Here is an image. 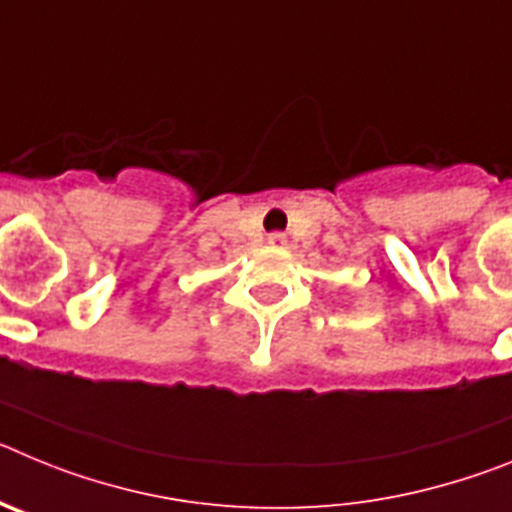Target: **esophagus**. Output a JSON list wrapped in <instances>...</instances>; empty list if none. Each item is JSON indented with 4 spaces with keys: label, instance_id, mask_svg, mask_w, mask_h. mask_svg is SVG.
I'll list each match as a JSON object with an SVG mask.
<instances>
[{
    "label": "esophagus",
    "instance_id": "1",
    "mask_svg": "<svg viewBox=\"0 0 512 512\" xmlns=\"http://www.w3.org/2000/svg\"><path fill=\"white\" fill-rule=\"evenodd\" d=\"M269 243L271 246H284L287 238H284V233H269Z\"/></svg>",
    "mask_w": 512,
    "mask_h": 512
}]
</instances>
